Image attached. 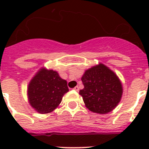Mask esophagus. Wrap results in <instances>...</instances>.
Instances as JSON below:
<instances>
[{
    "mask_svg": "<svg viewBox=\"0 0 149 149\" xmlns=\"http://www.w3.org/2000/svg\"><path fill=\"white\" fill-rule=\"evenodd\" d=\"M74 90H75V91H77V92H78V91H79V87L77 86H75V87L74 88Z\"/></svg>",
    "mask_w": 149,
    "mask_h": 149,
    "instance_id": "34e87169",
    "label": "esophagus"
}]
</instances>
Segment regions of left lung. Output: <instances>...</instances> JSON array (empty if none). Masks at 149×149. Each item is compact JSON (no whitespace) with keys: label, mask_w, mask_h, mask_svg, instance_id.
Returning <instances> with one entry per match:
<instances>
[{"label":"left lung","mask_w":149,"mask_h":149,"mask_svg":"<svg viewBox=\"0 0 149 149\" xmlns=\"http://www.w3.org/2000/svg\"><path fill=\"white\" fill-rule=\"evenodd\" d=\"M81 81L84 88L79 94L90 111L108 113L120 102L123 93L121 81L115 72L103 63L85 71Z\"/></svg>","instance_id":"left-lung-1"}]
</instances>
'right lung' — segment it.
<instances>
[{"label":"right lung","instance_id":"right-lung-1","mask_svg":"<svg viewBox=\"0 0 149 149\" xmlns=\"http://www.w3.org/2000/svg\"><path fill=\"white\" fill-rule=\"evenodd\" d=\"M67 92V81L60 77L58 72L42 67L29 83L27 98L37 113L47 114L60 105Z\"/></svg>","mask_w":149,"mask_h":149}]
</instances>
